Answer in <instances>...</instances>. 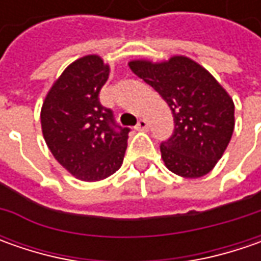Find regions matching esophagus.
I'll list each match as a JSON object with an SVG mask.
<instances>
[{"instance_id":"esophagus-1","label":"esophagus","mask_w":261,"mask_h":261,"mask_svg":"<svg viewBox=\"0 0 261 261\" xmlns=\"http://www.w3.org/2000/svg\"><path fill=\"white\" fill-rule=\"evenodd\" d=\"M135 127L138 129V130H144V129H146V127H148V122H146V119H139Z\"/></svg>"}]
</instances>
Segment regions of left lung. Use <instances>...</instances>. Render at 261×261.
Listing matches in <instances>:
<instances>
[{
    "mask_svg": "<svg viewBox=\"0 0 261 261\" xmlns=\"http://www.w3.org/2000/svg\"><path fill=\"white\" fill-rule=\"evenodd\" d=\"M129 68L171 109L174 130L160 145L167 168L187 178L207 174L234 132L232 98L203 66L186 56L160 64L132 61Z\"/></svg>",
    "mask_w": 261,
    "mask_h": 261,
    "instance_id": "1",
    "label": "left lung"
}]
</instances>
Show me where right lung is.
Returning <instances> with one entry per match:
<instances>
[{
	"mask_svg": "<svg viewBox=\"0 0 261 261\" xmlns=\"http://www.w3.org/2000/svg\"><path fill=\"white\" fill-rule=\"evenodd\" d=\"M110 68L97 55L76 59L55 81L42 106L46 144L56 161L83 181L116 173L125 156L129 127L116 123L100 103Z\"/></svg>",
	"mask_w": 261,
	"mask_h": 261,
	"instance_id": "1",
	"label": "right lung"
}]
</instances>
